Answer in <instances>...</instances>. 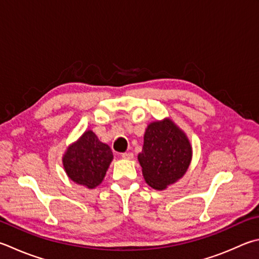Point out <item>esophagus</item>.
Here are the masks:
<instances>
[{
	"mask_svg": "<svg viewBox=\"0 0 259 259\" xmlns=\"http://www.w3.org/2000/svg\"><path fill=\"white\" fill-rule=\"evenodd\" d=\"M133 157H134V154L132 153V152H124V153H121V158H123V159L131 160V159H133Z\"/></svg>",
	"mask_w": 259,
	"mask_h": 259,
	"instance_id": "obj_1",
	"label": "esophagus"
}]
</instances>
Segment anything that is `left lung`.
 I'll return each instance as SVG.
<instances>
[{"label":"left lung","instance_id":"1","mask_svg":"<svg viewBox=\"0 0 259 259\" xmlns=\"http://www.w3.org/2000/svg\"><path fill=\"white\" fill-rule=\"evenodd\" d=\"M192 160L188 139L171 120L151 123L144 134L139 161L145 182L154 189H164L186 172Z\"/></svg>","mask_w":259,"mask_h":259}]
</instances>
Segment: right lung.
<instances>
[{
  "mask_svg": "<svg viewBox=\"0 0 259 259\" xmlns=\"http://www.w3.org/2000/svg\"><path fill=\"white\" fill-rule=\"evenodd\" d=\"M113 160V152L100 142L92 131H87L76 143L67 149L63 158L64 169L73 182L95 188L102 182Z\"/></svg>",
  "mask_w": 259,
  "mask_h": 259,
  "instance_id": "right-lung-1",
  "label": "right lung"
}]
</instances>
